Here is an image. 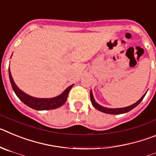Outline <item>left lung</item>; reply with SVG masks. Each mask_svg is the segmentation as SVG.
<instances>
[{
	"label": "left lung",
	"mask_w": 156,
	"mask_h": 156,
	"mask_svg": "<svg viewBox=\"0 0 156 156\" xmlns=\"http://www.w3.org/2000/svg\"><path fill=\"white\" fill-rule=\"evenodd\" d=\"M146 94H144L142 97L140 98L137 102L134 103V104L131 105L127 106V107H124V108H106V107H103V106L100 105L98 104L96 101H94V98L93 94H92V90H90V101H91L92 105L96 109L99 110L100 112H105V113L107 114H112V115H119V114H122V113H126L127 112L130 111L133 108H134L136 106L138 105L140 103V101L143 100V98H144Z\"/></svg>",
	"instance_id": "left-lung-1"
}]
</instances>
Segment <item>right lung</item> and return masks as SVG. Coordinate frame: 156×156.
I'll use <instances>...</instances> for the list:
<instances>
[{
  "label": "right lung",
  "mask_w": 156,
  "mask_h": 156,
  "mask_svg": "<svg viewBox=\"0 0 156 156\" xmlns=\"http://www.w3.org/2000/svg\"><path fill=\"white\" fill-rule=\"evenodd\" d=\"M9 79H10L12 89L15 91L17 97L27 106L35 110H50L59 108L60 106L65 104L67 100L69 92L71 90L73 84L67 87L62 93L57 97L51 98H37L32 97L30 95L24 93L16 86L13 80V78L11 74L10 69H9Z\"/></svg>",
  "instance_id": "add662e5"
}]
</instances>
